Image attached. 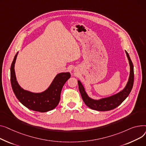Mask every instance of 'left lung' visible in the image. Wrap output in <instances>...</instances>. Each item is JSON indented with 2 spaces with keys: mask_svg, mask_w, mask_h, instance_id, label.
<instances>
[{
  "mask_svg": "<svg viewBox=\"0 0 146 146\" xmlns=\"http://www.w3.org/2000/svg\"><path fill=\"white\" fill-rule=\"evenodd\" d=\"M125 54L130 64V71L129 78H128V82L124 88L121 91L114 94V95L106 98H102L99 100L92 99L88 96L80 80H78L79 90L82 98L85 102V104L89 108L100 111L111 110L120 105L129 95L133 88L134 83V66L130 57L126 50Z\"/></svg>",
  "mask_w": 146,
  "mask_h": 146,
  "instance_id": "8db88e82",
  "label": "left lung"
}]
</instances>
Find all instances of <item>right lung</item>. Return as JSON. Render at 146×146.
Here are the masks:
<instances>
[{
    "instance_id": "obj_1",
    "label": "right lung",
    "mask_w": 146,
    "mask_h": 146,
    "mask_svg": "<svg viewBox=\"0 0 146 146\" xmlns=\"http://www.w3.org/2000/svg\"><path fill=\"white\" fill-rule=\"evenodd\" d=\"M18 52L15 55L11 67V82L15 95L21 103L29 110L41 113L54 109L59 104L61 92L65 83L71 77L70 72L58 74L44 91L32 92L23 89L16 80L15 64Z\"/></svg>"
}]
</instances>
